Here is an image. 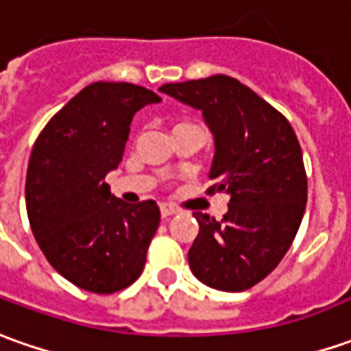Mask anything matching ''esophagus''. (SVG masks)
<instances>
[{
  "instance_id": "obj_1",
  "label": "esophagus",
  "mask_w": 351,
  "mask_h": 351,
  "mask_svg": "<svg viewBox=\"0 0 351 351\" xmlns=\"http://www.w3.org/2000/svg\"><path fill=\"white\" fill-rule=\"evenodd\" d=\"M178 213V207L171 206V204H161V215L163 217H171Z\"/></svg>"
}]
</instances>
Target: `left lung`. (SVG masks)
<instances>
[{
	"label": "left lung",
	"mask_w": 351,
	"mask_h": 351,
	"mask_svg": "<svg viewBox=\"0 0 351 351\" xmlns=\"http://www.w3.org/2000/svg\"><path fill=\"white\" fill-rule=\"evenodd\" d=\"M159 92L199 109L215 138L207 192L230 195L221 221L195 211L199 232L188 252L197 280L244 292L290 250L307 202L302 147L282 113L226 75L163 84Z\"/></svg>",
	"instance_id": "8db88e82"
}]
</instances>
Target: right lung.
I'll return each instance as SVG.
<instances>
[{
  "label": "right lung",
  "mask_w": 351,
  "mask_h": 351,
  "mask_svg": "<svg viewBox=\"0 0 351 351\" xmlns=\"http://www.w3.org/2000/svg\"><path fill=\"white\" fill-rule=\"evenodd\" d=\"M159 101L142 86L94 82L51 117L32 147L30 228L51 267L82 290L113 294L144 271L159 207L154 199L128 206L106 176L123 159L136 111Z\"/></svg>",
  "instance_id": "1"
}]
</instances>
